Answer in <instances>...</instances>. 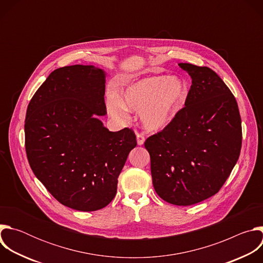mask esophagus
Instances as JSON below:
<instances>
[{"label": "esophagus", "mask_w": 263, "mask_h": 263, "mask_svg": "<svg viewBox=\"0 0 263 263\" xmlns=\"http://www.w3.org/2000/svg\"><path fill=\"white\" fill-rule=\"evenodd\" d=\"M136 138H137V144H138V145L143 144V142H144V136H143L142 134L137 133V134H136Z\"/></svg>", "instance_id": "34e87169"}]
</instances>
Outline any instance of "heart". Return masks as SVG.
Returning <instances> with one entry per match:
<instances>
[{"mask_svg": "<svg viewBox=\"0 0 263 263\" xmlns=\"http://www.w3.org/2000/svg\"><path fill=\"white\" fill-rule=\"evenodd\" d=\"M189 87L177 76H152L127 86L120 100H107L109 114L119 120L127 118L128 111H140L143 126L149 131L164 129L176 118L189 98Z\"/></svg>", "mask_w": 263, "mask_h": 263, "instance_id": "1", "label": "heart"}]
</instances>
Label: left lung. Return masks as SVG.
I'll use <instances>...</instances> for the list:
<instances>
[{
    "label": "left lung",
    "mask_w": 263,
    "mask_h": 263,
    "mask_svg": "<svg viewBox=\"0 0 263 263\" xmlns=\"http://www.w3.org/2000/svg\"><path fill=\"white\" fill-rule=\"evenodd\" d=\"M192 77L185 106L144 147L151 157L157 195L190 206L214 196L236 164L241 148L237 102L218 74L207 66L179 63Z\"/></svg>",
    "instance_id": "obj_1"
}]
</instances>
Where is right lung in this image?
Masks as SVG:
<instances>
[{
    "instance_id": "add662e5",
    "label": "right lung",
    "mask_w": 263,
    "mask_h": 263,
    "mask_svg": "<svg viewBox=\"0 0 263 263\" xmlns=\"http://www.w3.org/2000/svg\"><path fill=\"white\" fill-rule=\"evenodd\" d=\"M105 71L93 65L55 69L31 99L25 120L29 164L62 205L79 211L106 207L131 149L132 129L111 132L106 115Z\"/></svg>"
}]
</instances>
